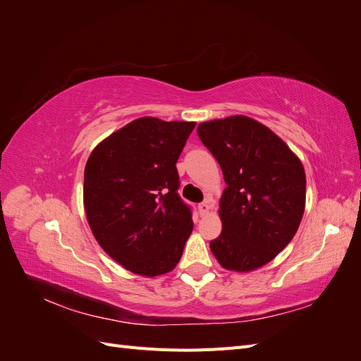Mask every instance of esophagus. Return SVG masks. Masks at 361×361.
<instances>
[{
  "label": "esophagus",
  "mask_w": 361,
  "mask_h": 361,
  "mask_svg": "<svg viewBox=\"0 0 361 361\" xmlns=\"http://www.w3.org/2000/svg\"><path fill=\"white\" fill-rule=\"evenodd\" d=\"M197 209H199V214H200V215H206L207 212H209V209H211V200L206 199L204 202L199 203V204H197Z\"/></svg>",
  "instance_id": "esophagus-1"
}]
</instances>
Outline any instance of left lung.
Here are the masks:
<instances>
[{
	"label": "left lung",
	"instance_id": "left-lung-1",
	"mask_svg": "<svg viewBox=\"0 0 361 361\" xmlns=\"http://www.w3.org/2000/svg\"><path fill=\"white\" fill-rule=\"evenodd\" d=\"M197 135L227 183L220 203L223 231L211 251L226 269L244 272L268 264L301 223L302 164L271 129L245 116L200 123Z\"/></svg>",
	"mask_w": 361,
	"mask_h": 361
}]
</instances>
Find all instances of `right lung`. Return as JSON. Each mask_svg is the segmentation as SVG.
Wrapping results in <instances>:
<instances>
[{"instance_id": "1", "label": "right lung", "mask_w": 361, "mask_h": 361, "mask_svg": "<svg viewBox=\"0 0 361 361\" xmlns=\"http://www.w3.org/2000/svg\"><path fill=\"white\" fill-rule=\"evenodd\" d=\"M194 122L134 120L92 152L84 207L96 241L140 276L166 274L180 260L192 211L178 192L176 162Z\"/></svg>"}]
</instances>
